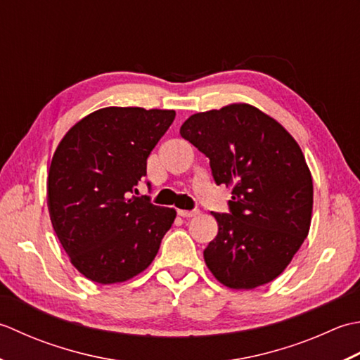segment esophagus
Listing matches in <instances>:
<instances>
[{"instance_id":"1","label":"esophagus","mask_w":360,"mask_h":360,"mask_svg":"<svg viewBox=\"0 0 360 360\" xmlns=\"http://www.w3.org/2000/svg\"><path fill=\"white\" fill-rule=\"evenodd\" d=\"M199 214V211L197 210H193V211H188V210H179V216L181 217H194Z\"/></svg>"}]
</instances>
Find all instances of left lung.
Masks as SVG:
<instances>
[{
    "instance_id": "1",
    "label": "left lung",
    "mask_w": 360,
    "mask_h": 360,
    "mask_svg": "<svg viewBox=\"0 0 360 360\" xmlns=\"http://www.w3.org/2000/svg\"><path fill=\"white\" fill-rule=\"evenodd\" d=\"M180 135L210 158L216 185L231 186L230 212H211L217 236L203 258L230 289H255L289 266L309 233L314 186L302 149L253 105L195 113Z\"/></svg>"
}]
</instances>
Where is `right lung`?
<instances>
[{"label":"right lung","instance_id":"1","mask_svg":"<svg viewBox=\"0 0 360 360\" xmlns=\"http://www.w3.org/2000/svg\"><path fill=\"white\" fill-rule=\"evenodd\" d=\"M174 118V110L101 108L57 146L48 174L49 217L71 264L88 280L127 281L157 256L175 210L131 194Z\"/></svg>","mask_w":360,"mask_h":360}]
</instances>
